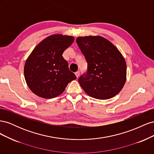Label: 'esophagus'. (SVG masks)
Instances as JSON below:
<instances>
[{
  "label": "esophagus",
  "instance_id": "1",
  "mask_svg": "<svg viewBox=\"0 0 154 154\" xmlns=\"http://www.w3.org/2000/svg\"><path fill=\"white\" fill-rule=\"evenodd\" d=\"M75 75L76 76V78H78L79 76H80V72L79 71H77L75 72Z\"/></svg>",
  "mask_w": 154,
  "mask_h": 154
}]
</instances>
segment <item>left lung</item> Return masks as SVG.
<instances>
[{
	"label": "left lung",
	"instance_id": "obj_1",
	"mask_svg": "<svg viewBox=\"0 0 154 154\" xmlns=\"http://www.w3.org/2000/svg\"><path fill=\"white\" fill-rule=\"evenodd\" d=\"M76 41L87 62V72L78 79L83 91L98 100L117 95L127 78V65L119 50L100 36H80Z\"/></svg>",
	"mask_w": 154,
	"mask_h": 154
}]
</instances>
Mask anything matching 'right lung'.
I'll use <instances>...</instances> for the list:
<instances>
[{"label": "right lung", "mask_w": 154, "mask_h": 154, "mask_svg": "<svg viewBox=\"0 0 154 154\" xmlns=\"http://www.w3.org/2000/svg\"><path fill=\"white\" fill-rule=\"evenodd\" d=\"M74 40L71 36L53 35L32 51L25 63L24 77L34 94L43 98H53L62 94L69 82L76 79L62 57Z\"/></svg>", "instance_id": "right-lung-1"}]
</instances>
